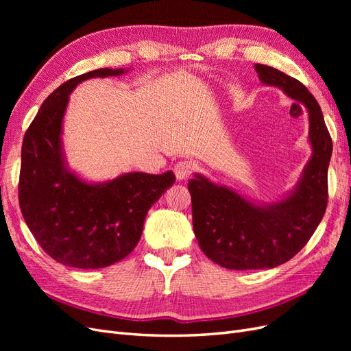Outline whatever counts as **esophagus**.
<instances>
[{
	"instance_id": "esophagus-1",
	"label": "esophagus",
	"mask_w": 351,
	"mask_h": 351,
	"mask_svg": "<svg viewBox=\"0 0 351 351\" xmlns=\"http://www.w3.org/2000/svg\"><path fill=\"white\" fill-rule=\"evenodd\" d=\"M193 164L190 161H180L174 165V174L177 180H186L190 174H192Z\"/></svg>"
}]
</instances>
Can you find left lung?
I'll return each mask as SVG.
<instances>
[{"mask_svg":"<svg viewBox=\"0 0 351 351\" xmlns=\"http://www.w3.org/2000/svg\"><path fill=\"white\" fill-rule=\"evenodd\" d=\"M254 70L262 83L307 110L312 156L293 192L275 204L256 205L200 174L189 182L199 247L219 267L239 271L275 268L306 246L325 214L332 155L322 110L304 84L269 66L254 64Z\"/></svg>","mask_w":351,"mask_h":351,"instance_id":"1","label":"left lung"}]
</instances>
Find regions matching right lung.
Here are the masks:
<instances>
[{"label": "right lung", "mask_w": 351, "mask_h": 351, "mask_svg": "<svg viewBox=\"0 0 351 351\" xmlns=\"http://www.w3.org/2000/svg\"><path fill=\"white\" fill-rule=\"evenodd\" d=\"M123 73L98 69L62 83L40 105L23 139L20 209L40 247L71 268L98 269L124 259L141 240L147 210L176 182L167 171L86 183L66 165L61 129L69 95L83 80Z\"/></svg>", "instance_id": "1"}]
</instances>
